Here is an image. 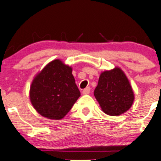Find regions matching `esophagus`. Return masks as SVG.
I'll use <instances>...</instances> for the list:
<instances>
[{"label": "esophagus", "mask_w": 161, "mask_h": 161, "mask_svg": "<svg viewBox=\"0 0 161 161\" xmlns=\"http://www.w3.org/2000/svg\"><path fill=\"white\" fill-rule=\"evenodd\" d=\"M90 90L91 89H90L89 87H87V88H85V89L82 91V94L83 95H88V94H89Z\"/></svg>", "instance_id": "34e87169"}]
</instances>
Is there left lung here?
Here are the masks:
<instances>
[{"label": "left lung", "instance_id": "left-lung-1", "mask_svg": "<svg viewBox=\"0 0 161 161\" xmlns=\"http://www.w3.org/2000/svg\"><path fill=\"white\" fill-rule=\"evenodd\" d=\"M94 95L103 112L110 116L124 114L135 99L129 79L119 67L101 73Z\"/></svg>", "mask_w": 161, "mask_h": 161}]
</instances>
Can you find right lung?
Masks as SVG:
<instances>
[{
  "label": "right lung",
  "mask_w": 161,
  "mask_h": 161,
  "mask_svg": "<svg viewBox=\"0 0 161 161\" xmlns=\"http://www.w3.org/2000/svg\"><path fill=\"white\" fill-rule=\"evenodd\" d=\"M72 68L60 60L47 64L33 79L29 97L36 111L44 117L61 119L80 96Z\"/></svg>",
  "instance_id": "add662e5"
}]
</instances>
